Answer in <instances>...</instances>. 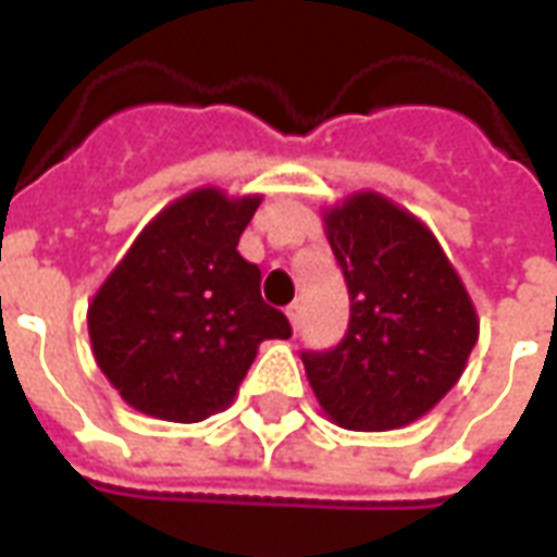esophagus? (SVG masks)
Wrapping results in <instances>:
<instances>
[{"instance_id": "obj_1", "label": "esophagus", "mask_w": 557, "mask_h": 557, "mask_svg": "<svg viewBox=\"0 0 557 557\" xmlns=\"http://www.w3.org/2000/svg\"><path fill=\"white\" fill-rule=\"evenodd\" d=\"M301 313H304V307H301V304H298V301L289 304V307H286V315H289V325L295 327V331L301 327Z\"/></svg>"}]
</instances>
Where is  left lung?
<instances>
[{"label": "left lung", "instance_id": "1", "mask_svg": "<svg viewBox=\"0 0 557 557\" xmlns=\"http://www.w3.org/2000/svg\"><path fill=\"white\" fill-rule=\"evenodd\" d=\"M349 286L337 349L304 351L319 406L343 430L409 426L466 373L480 319L432 230L394 199L358 190L322 211Z\"/></svg>", "mask_w": 557, "mask_h": 557}]
</instances>
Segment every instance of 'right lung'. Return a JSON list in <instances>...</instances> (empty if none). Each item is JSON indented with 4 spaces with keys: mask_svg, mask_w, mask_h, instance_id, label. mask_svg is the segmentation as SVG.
I'll return each instance as SVG.
<instances>
[{
    "mask_svg": "<svg viewBox=\"0 0 557 557\" xmlns=\"http://www.w3.org/2000/svg\"><path fill=\"white\" fill-rule=\"evenodd\" d=\"M262 194L196 187L148 220L91 295V355L131 409L196 423L230 406L262 339L292 337L238 238Z\"/></svg>",
    "mask_w": 557,
    "mask_h": 557,
    "instance_id": "1",
    "label": "right lung"
}]
</instances>
